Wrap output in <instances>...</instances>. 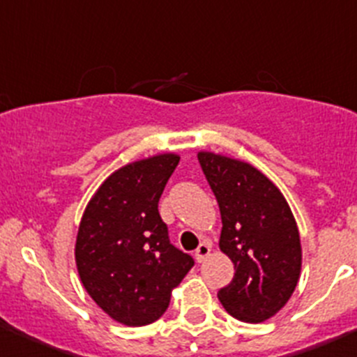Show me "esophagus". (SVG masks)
Masks as SVG:
<instances>
[{
    "label": "esophagus",
    "instance_id": "obj_1",
    "mask_svg": "<svg viewBox=\"0 0 357 357\" xmlns=\"http://www.w3.org/2000/svg\"><path fill=\"white\" fill-rule=\"evenodd\" d=\"M208 254H211V243H208V242L200 243L199 248H197V250H195L197 262H204L205 259H207Z\"/></svg>",
    "mask_w": 357,
    "mask_h": 357
}]
</instances>
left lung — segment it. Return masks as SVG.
Masks as SVG:
<instances>
[{
    "label": "left lung",
    "mask_w": 357,
    "mask_h": 357,
    "mask_svg": "<svg viewBox=\"0 0 357 357\" xmlns=\"http://www.w3.org/2000/svg\"><path fill=\"white\" fill-rule=\"evenodd\" d=\"M221 211L219 248L235 264L218 297L233 318L262 323L289 302L302 266L297 222L275 183L247 162L199 152Z\"/></svg>",
    "instance_id": "1"
}]
</instances>
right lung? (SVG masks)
Segmentation results:
<instances>
[{
    "label": "right lung",
    "instance_id": "add662e5",
    "mask_svg": "<svg viewBox=\"0 0 357 357\" xmlns=\"http://www.w3.org/2000/svg\"><path fill=\"white\" fill-rule=\"evenodd\" d=\"M179 155L160 153L112 172L86 205L75 240L79 278L115 321H157L193 257L169 242L158 199Z\"/></svg>",
    "mask_w": 357,
    "mask_h": 357
}]
</instances>
